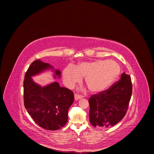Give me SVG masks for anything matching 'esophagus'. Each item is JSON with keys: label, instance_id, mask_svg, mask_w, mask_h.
<instances>
[{"label": "esophagus", "instance_id": "34e87169", "mask_svg": "<svg viewBox=\"0 0 154 154\" xmlns=\"http://www.w3.org/2000/svg\"><path fill=\"white\" fill-rule=\"evenodd\" d=\"M83 97H84L83 96L80 95H79V94H75V95H74V98H75V100H79V99H82Z\"/></svg>", "mask_w": 154, "mask_h": 154}]
</instances>
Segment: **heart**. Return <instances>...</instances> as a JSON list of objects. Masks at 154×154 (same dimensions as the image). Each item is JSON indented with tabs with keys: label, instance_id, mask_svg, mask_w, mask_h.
Listing matches in <instances>:
<instances>
[{
	"label": "heart",
	"instance_id": "obj_1",
	"mask_svg": "<svg viewBox=\"0 0 154 154\" xmlns=\"http://www.w3.org/2000/svg\"><path fill=\"white\" fill-rule=\"evenodd\" d=\"M121 68L114 60H95L80 63L77 67L69 66L63 70V82L67 87H74L85 78L92 92H100L110 87L119 77Z\"/></svg>",
	"mask_w": 154,
	"mask_h": 154
}]
</instances>
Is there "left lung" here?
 Listing matches in <instances>:
<instances>
[{
  "instance_id": "1",
  "label": "left lung",
  "mask_w": 154,
  "mask_h": 154,
  "mask_svg": "<svg viewBox=\"0 0 154 154\" xmlns=\"http://www.w3.org/2000/svg\"><path fill=\"white\" fill-rule=\"evenodd\" d=\"M132 93L131 77L124 72L119 81L108 90L93 95L88 100L91 125L107 128L117 124L126 114Z\"/></svg>"
}]
</instances>
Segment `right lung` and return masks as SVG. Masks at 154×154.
<instances>
[{"label":"right lung","mask_w":154,"mask_h":154,"mask_svg":"<svg viewBox=\"0 0 154 154\" xmlns=\"http://www.w3.org/2000/svg\"><path fill=\"white\" fill-rule=\"evenodd\" d=\"M51 70L54 79H60L61 72L41 60L32 62L23 81L24 106L32 118L40 127L48 131L59 130L68 120V110L74 101L73 92L61 87L57 82L42 86L32 77Z\"/></svg>","instance_id":"add662e5"}]
</instances>
